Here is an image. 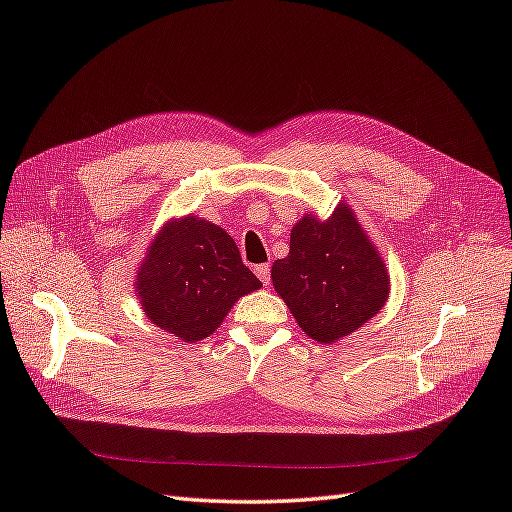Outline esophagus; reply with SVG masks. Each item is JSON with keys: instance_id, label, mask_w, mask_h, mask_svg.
<instances>
[{"instance_id": "esophagus-1", "label": "esophagus", "mask_w": 512, "mask_h": 512, "mask_svg": "<svg viewBox=\"0 0 512 512\" xmlns=\"http://www.w3.org/2000/svg\"><path fill=\"white\" fill-rule=\"evenodd\" d=\"M256 275H258L262 284L269 286V282H271V267L267 265V262H265V265H258L256 267Z\"/></svg>"}]
</instances>
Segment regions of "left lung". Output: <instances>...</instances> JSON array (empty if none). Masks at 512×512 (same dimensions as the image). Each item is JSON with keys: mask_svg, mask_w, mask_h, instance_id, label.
<instances>
[{"mask_svg": "<svg viewBox=\"0 0 512 512\" xmlns=\"http://www.w3.org/2000/svg\"><path fill=\"white\" fill-rule=\"evenodd\" d=\"M271 282L306 334L334 344L368 323L390 297V273L351 206L327 219L306 213L290 230V252Z\"/></svg>", "mask_w": 512, "mask_h": 512, "instance_id": "obj_1", "label": "left lung"}]
</instances>
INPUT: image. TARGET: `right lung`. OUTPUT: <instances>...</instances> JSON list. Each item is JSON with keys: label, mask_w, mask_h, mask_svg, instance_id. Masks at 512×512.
Masks as SVG:
<instances>
[{"label": "right lung", "mask_w": 512, "mask_h": 512, "mask_svg": "<svg viewBox=\"0 0 512 512\" xmlns=\"http://www.w3.org/2000/svg\"><path fill=\"white\" fill-rule=\"evenodd\" d=\"M133 286L148 321L191 344L209 338L262 284L224 228L189 213L161 226Z\"/></svg>", "instance_id": "1"}]
</instances>
